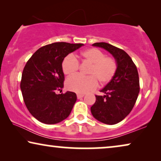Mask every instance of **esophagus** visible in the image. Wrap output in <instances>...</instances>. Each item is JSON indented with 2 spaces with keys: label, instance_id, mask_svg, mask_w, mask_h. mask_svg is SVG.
<instances>
[{
  "label": "esophagus",
  "instance_id": "esophagus-1",
  "mask_svg": "<svg viewBox=\"0 0 161 161\" xmlns=\"http://www.w3.org/2000/svg\"><path fill=\"white\" fill-rule=\"evenodd\" d=\"M83 96H84V94H77V98L78 99H80L83 97Z\"/></svg>",
  "mask_w": 161,
  "mask_h": 161
}]
</instances>
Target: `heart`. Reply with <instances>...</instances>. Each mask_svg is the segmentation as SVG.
<instances>
[{"label": "heart", "instance_id": "obj_1", "mask_svg": "<svg viewBox=\"0 0 161 161\" xmlns=\"http://www.w3.org/2000/svg\"><path fill=\"white\" fill-rule=\"evenodd\" d=\"M83 61L91 64L88 70L89 76L75 75L66 80V87L69 91L78 94H85L95 89L98 81L106 84L112 80L118 69V63L115 58L105 56L102 50L92 47L83 50L80 53ZM80 62L73 54H69L62 61L63 72L65 75H72L78 71Z\"/></svg>", "mask_w": 161, "mask_h": 161}]
</instances>
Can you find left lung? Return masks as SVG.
<instances>
[{
	"mask_svg": "<svg viewBox=\"0 0 161 161\" xmlns=\"http://www.w3.org/2000/svg\"><path fill=\"white\" fill-rule=\"evenodd\" d=\"M92 45L111 53L117 61L118 69L111 82L100 91L105 95H95L96 101L91 107V112L101 122L117 124L130 113L137 100L140 91L137 67L122 49L105 42H96Z\"/></svg>",
	"mask_w": 161,
	"mask_h": 161,
	"instance_id": "obj_1",
	"label": "left lung"
}]
</instances>
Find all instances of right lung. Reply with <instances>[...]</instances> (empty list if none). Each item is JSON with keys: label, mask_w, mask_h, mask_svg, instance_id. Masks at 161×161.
I'll list each match as a JSON object with an SVG mask.
<instances>
[{"label": "right lung", "mask_w": 161, "mask_h": 161, "mask_svg": "<svg viewBox=\"0 0 161 161\" xmlns=\"http://www.w3.org/2000/svg\"><path fill=\"white\" fill-rule=\"evenodd\" d=\"M83 44L55 42L43 46L28 59L24 67L20 89L31 114L39 122L56 124L67 119L76 102L72 92L57 94L63 89L64 58Z\"/></svg>", "instance_id": "add662e5"}]
</instances>
